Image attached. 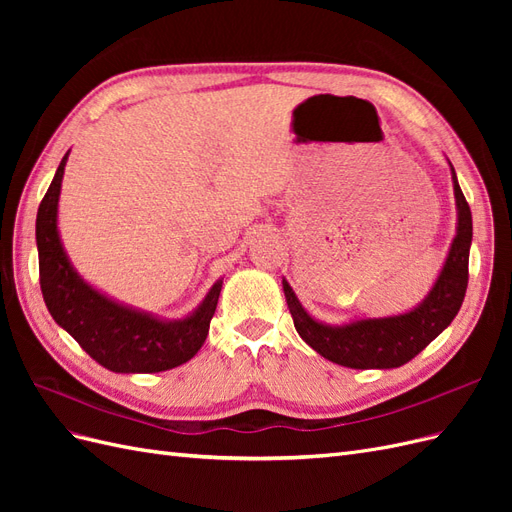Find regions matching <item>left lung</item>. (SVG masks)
Listing matches in <instances>:
<instances>
[{"label":"left lung","mask_w":512,"mask_h":512,"mask_svg":"<svg viewBox=\"0 0 512 512\" xmlns=\"http://www.w3.org/2000/svg\"><path fill=\"white\" fill-rule=\"evenodd\" d=\"M451 164V162H448ZM457 203V232L444 267L427 297L410 312L384 318H359L346 324H327L307 314L297 294L284 280L286 303L294 329L307 346L337 365L352 369H393L412 361L457 316L468 288V260L472 245V213L451 164Z\"/></svg>","instance_id":"obj_1"}]
</instances>
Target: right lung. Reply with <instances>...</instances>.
Listing matches in <instances>:
<instances>
[{
	"label": "right lung",
	"instance_id": "1",
	"mask_svg": "<svg viewBox=\"0 0 512 512\" xmlns=\"http://www.w3.org/2000/svg\"><path fill=\"white\" fill-rule=\"evenodd\" d=\"M68 156L70 151L59 162L36 218L40 288L53 320L91 359L115 374H158L188 363L205 344L222 280L211 286L190 316L179 320H166L119 303L85 282L72 267L57 228L59 192Z\"/></svg>",
	"mask_w": 512,
	"mask_h": 512
}]
</instances>
